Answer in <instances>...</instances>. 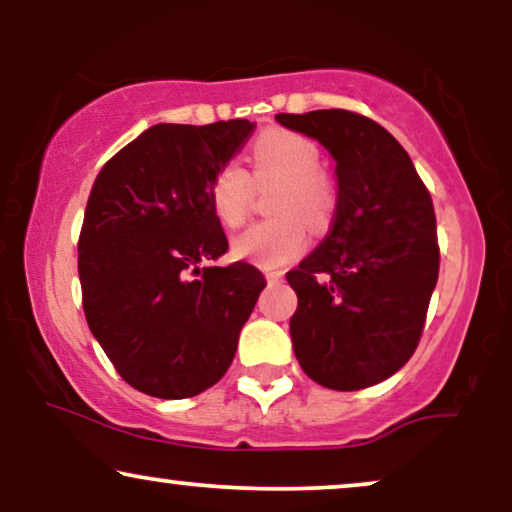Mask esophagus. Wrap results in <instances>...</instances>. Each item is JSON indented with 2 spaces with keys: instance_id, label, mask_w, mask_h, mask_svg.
<instances>
[{
  "instance_id": "esophagus-1",
  "label": "esophagus",
  "mask_w": 512,
  "mask_h": 512,
  "mask_svg": "<svg viewBox=\"0 0 512 512\" xmlns=\"http://www.w3.org/2000/svg\"><path fill=\"white\" fill-rule=\"evenodd\" d=\"M265 279H268L270 284L282 282V272H279V270H265Z\"/></svg>"
}]
</instances>
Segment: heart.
<instances>
[{"label":"heart","instance_id":"heart-1","mask_svg":"<svg viewBox=\"0 0 512 512\" xmlns=\"http://www.w3.org/2000/svg\"><path fill=\"white\" fill-rule=\"evenodd\" d=\"M317 144L291 130H268L251 149V172L240 163H226L209 186V205L226 228L247 219L254 186L279 181L270 198L268 221H258L233 240L237 258L279 268L303 254L310 233H324L338 212V184L321 170Z\"/></svg>","mask_w":512,"mask_h":512}]
</instances>
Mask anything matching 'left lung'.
I'll return each mask as SVG.
<instances>
[{"mask_svg":"<svg viewBox=\"0 0 512 512\" xmlns=\"http://www.w3.org/2000/svg\"><path fill=\"white\" fill-rule=\"evenodd\" d=\"M335 158L338 212L324 242L286 272L298 296L293 352L326 389L373 387L415 354L438 282L429 188L394 135L347 109L277 114Z\"/></svg>","mask_w":512,"mask_h":512,"instance_id":"8db88e82","label":"left lung"}]
</instances>
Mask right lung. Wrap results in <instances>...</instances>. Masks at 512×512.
Segmentation results:
<instances>
[{"label": "right lung", "mask_w": 512, "mask_h": 512, "mask_svg": "<svg viewBox=\"0 0 512 512\" xmlns=\"http://www.w3.org/2000/svg\"><path fill=\"white\" fill-rule=\"evenodd\" d=\"M256 123H160L107 160L79 235L88 328L130 387L191 398L221 380L265 277L228 251L209 205L214 174Z\"/></svg>", "instance_id": "right-lung-1"}]
</instances>
